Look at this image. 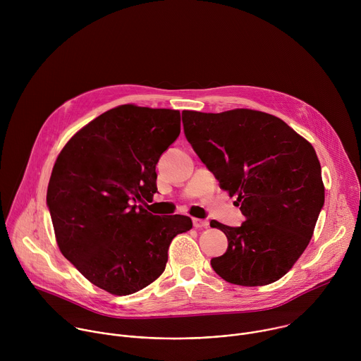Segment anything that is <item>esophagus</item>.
I'll use <instances>...</instances> for the list:
<instances>
[{
  "label": "esophagus",
  "instance_id": "1",
  "mask_svg": "<svg viewBox=\"0 0 361 361\" xmlns=\"http://www.w3.org/2000/svg\"><path fill=\"white\" fill-rule=\"evenodd\" d=\"M192 226L195 228H205V227H209V221L201 220V219H192Z\"/></svg>",
  "mask_w": 361,
  "mask_h": 361
}]
</instances>
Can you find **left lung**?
Listing matches in <instances>:
<instances>
[{
    "instance_id": "8db88e82",
    "label": "left lung",
    "mask_w": 361,
    "mask_h": 361,
    "mask_svg": "<svg viewBox=\"0 0 361 361\" xmlns=\"http://www.w3.org/2000/svg\"><path fill=\"white\" fill-rule=\"evenodd\" d=\"M183 126L197 156L220 187L237 197L245 217L240 227L212 220L228 240L212 267L237 286L280 280L310 243L324 205L313 145L279 117L248 109L217 114L184 110Z\"/></svg>"
}]
</instances>
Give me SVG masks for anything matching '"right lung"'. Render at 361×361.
I'll list each match as a JSON object with an SVG mask.
<instances>
[{
  "mask_svg": "<svg viewBox=\"0 0 361 361\" xmlns=\"http://www.w3.org/2000/svg\"><path fill=\"white\" fill-rule=\"evenodd\" d=\"M180 111L124 104L98 116L63 147L47 204L66 259L94 286L133 294L164 271L171 240L187 216H152L156 166L180 134Z\"/></svg>",
  "mask_w": 361,
  "mask_h": 361,
  "instance_id": "obj_1",
  "label": "right lung"
}]
</instances>
